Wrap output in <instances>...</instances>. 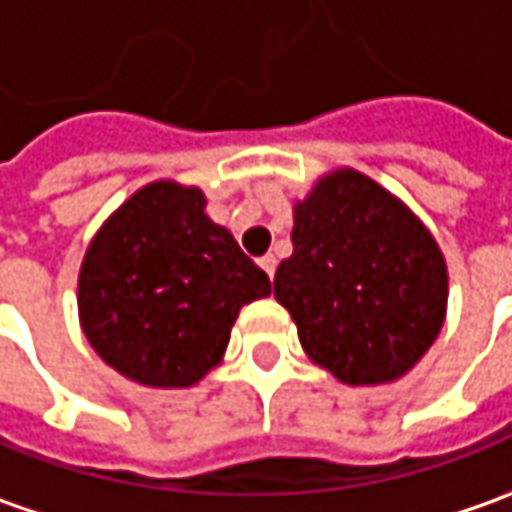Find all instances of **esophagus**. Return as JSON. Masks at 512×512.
<instances>
[{
	"label": "esophagus",
	"instance_id": "34e87169",
	"mask_svg": "<svg viewBox=\"0 0 512 512\" xmlns=\"http://www.w3.org/2000/svg\"><path fill=\"white\" fill-rule=\"evenodd\" d=\"M257 263H260V269L269 274V277H274V269H277V260H274V255H263Z\"/></svg>",
	"mask_w": 512,
	"mask_h": 512
}]
</instances>
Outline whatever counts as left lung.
I'll list each match as a JSON object with an SVG mask.
<instances>
[{"mask_svg": "<svg viewBox=\"0 0 512 512\" xmlns=\"http://www.w3.org/2000/svg\"><path fill=\"white\" fill-rule=\"evenodd\" d=\"M274 274L303 351L345 385L405 377L439 337L448 263L428 226L374 178L331 169L294 203Z\"/></svg>", "mask_w": 512, "mask_h": 512, "instance_id": "left-lung-1", "label": "left lung"}]
</instances>
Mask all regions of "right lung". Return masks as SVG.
I'll list each match as a JSON object with an SVG mask.
<instances>
[{"label":"right lung","instance_id":"1","mask_svg":"<svg viewBox=\"0 0 512 512\" xmlns=\"http://www.w3.org/2000/svg\"><path fill=\"white\" fill-rule=\"evenodd\" d=\"M269 294L266 272L206 215L198 186L152 181L90 240L79 323L121 377L189 388L223 360L240 309Z\"/></svg>","mask_w":512,"mask_h":512}]
</instances>
